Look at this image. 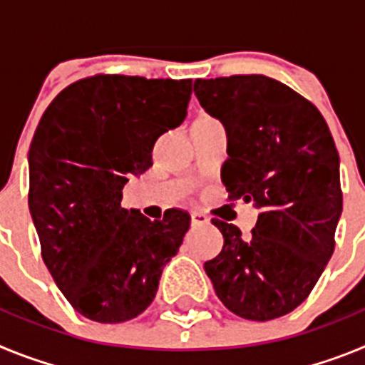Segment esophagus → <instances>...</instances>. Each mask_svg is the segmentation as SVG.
Segmentation results:
<instances>
[{
    "instance_id": "obj_1",
    "label": "esophagus",
    "mask_w": 365,
    "mask_h": 365,
    "mask_svg": "<svg viewBox=\"0 0 365 365\" xmlns=\"http://www.w3.org/2000/svg\"><path fill=\"white\" fill-rule=\"evenodd\" d=\"M210 217L202 212H192V225L193 227H201V225H208Z\"/></svg>"
}]
</instances>
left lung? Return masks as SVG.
I'll list each match as a JSON object with an SVG mask.
<instances>
[{"mask_svg": "<svg viewBox=\"0 0 365 365\" xmlns=\"http://www.w3.org/2000/svg\"><path fill=\"white\" fill-rule=\"evenodd\" d=\"M193 91L228 131L221 179L230 201L261 210L248 240L212 219L225 245L206 274L222 305L245 320L289 314L334 252L341 188L333 135L312 102L265 74L199 78Z\"/></svg>", "mask_w": 365, "mask_h": 365, "instance_id": "left-lung-1", "label": "left lung"}]
</instances>
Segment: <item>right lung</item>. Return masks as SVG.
<instances>
[{"instance_id": "obj_1", "label": "right lung", "mask_w": 365, "mask_h": 365, "mask_svg": "<svg viewBox=\"0 0 365 365\" xmlns=\"http://www.w3.org/2000/svg\"><path fill=\"white\" fill-rule=\"evenodd\" d=\"M192 80L95 74L45 109L29 150V210L41 257L74 311L122 324L153 302L190 228L179 208L150 221L122 188L151 166L155 140L186 117Z\"/></svg>"}]
</instances>
